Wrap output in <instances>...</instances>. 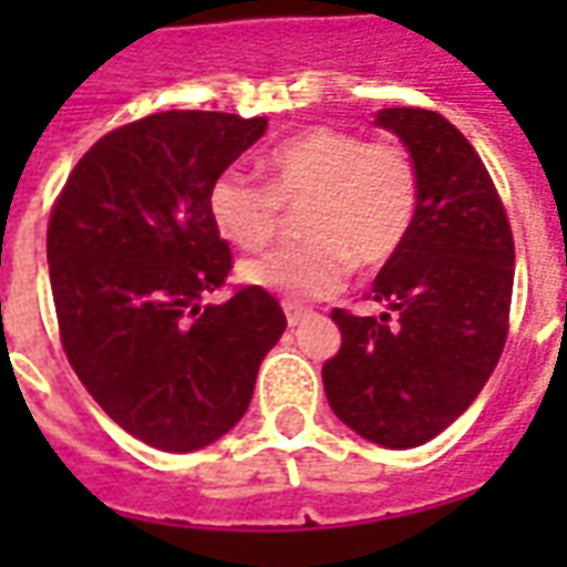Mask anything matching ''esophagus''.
I'll return each mask as SVG.
<instances>
[{"label":"esophagus","mask_w":567,"mask_h":567,"mask_svg":"<svg viewBox=\"0 0 567 567\" xmlns=\"http://www.w3.org/2000/svg\"><path fill=\"white\" fill-rule=\"evenodd\" d=\"M309 309L300 307V303H291V300H285V319H288V324L295 328V324H300V321L307 319Z\"/></svg>","instance_id":"esophagus-1"}]
</instances>
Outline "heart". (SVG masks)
<instances>
[{"label": "heart", "mask_w": 567, "mask_h": 567, "mask_svg": "<svg viewBox=\"0 0 567 567\" xmlns=\"http://www.w3.org/2000/svg\"><path fill=\"white\" fill-rule=\"evenodd\" d=\"M419 166L406 145L316 127L267 154V182L230 166L209 187V215L236 248H264L300 209L303 239L243 264V279L288 300L333 295L355 260L377 270L404 248L419 215Z\"/></svg>", "instance_id": "obj_1"}]
</instances>
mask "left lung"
Instances as JSON below:
<instances>
[{
  "instance_id": "obj_1",
  "label": "left lung",
  "mask_w": 567,
  "mask_h": 567,
  "mask_svg": "<svg viewBox=\"0 0 567 567\" xmlns=\"http://www.w3.org/2000/svg\"><path fill=\"white\" fill-rule=\"evenodd\" d=\"M377 124L416 161L419 215L368 295L392 312L333 309L343 343L321 380L340 422L410 450L462 416L492 377L511 331L516 255L498 187L455 124L427 109H382Z\"/></svg>"
}]
</instances>
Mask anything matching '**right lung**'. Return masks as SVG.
<instances>
[{
    "label": "right lung",
    "instance_id": "obj_1",
    "mask_svg": "<svg viewBox=\"0 0 567 567\" xmlns=\"http://www.w3.org/2000/svg\"><path fill=\"white\" fill-rule=\"evenodd\" d=\"M264 130L267 117L227 112L140 117L84 151L48 218L69 364L117 425L157 450L190 452L227 434L288 324L255 285L199 307L234 270L209 187Z\"/></svg>",
    "mask_w": 567,
    "mask_h": 567
}]
</instances>
